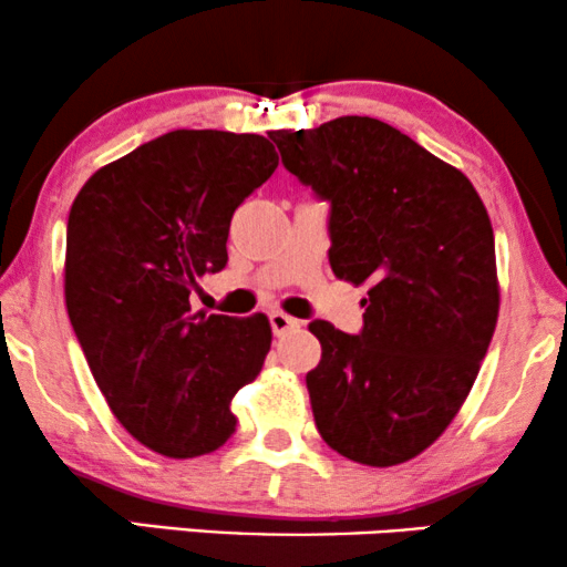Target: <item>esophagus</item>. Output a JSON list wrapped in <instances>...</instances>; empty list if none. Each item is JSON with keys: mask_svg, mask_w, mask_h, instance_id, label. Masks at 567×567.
<instances>
[{"mask_svg": "<svg viewBox=\"0 0 567 567\" xmlns=\"http://www.w3.org/2000/svg\"><path fill=\"white\" fill-rule=\"evenodd\" d=\"M268 317H270V328H274V336L278 338L299 328V320H293V317H289L286 312H278V309H274Z\"/></svg>", "mask_w": 567, "mask_h": 567, "instance_id": "obj_1", "label": "esophagus"}]
</instances>
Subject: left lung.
Returning <instances> with one entry per match:
<instances>
[{
	"instance_id": "left-lung-1",
	"label": "left lung",
	"mask_w": 567,
	"mask_h": 567,
	"mask_svg": "<svg viewBox=\"0 0 567 567\" xmlns=\"http://www.w3.org/2000/svg\"><path fill=\"white\" fill-rule=\"evenodd\" d=\"M330 204V268L369 284L359 336L315 320L307 374L324 444L369 467L429 449L460 413L498 322L495 239L460 169L367 115L270 136Z\"/></svg>"
}]
</instances>
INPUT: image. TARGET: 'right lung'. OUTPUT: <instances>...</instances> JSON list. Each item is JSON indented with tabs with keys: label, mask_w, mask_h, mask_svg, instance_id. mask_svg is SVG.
<instances>
[{
	"label": "right lung",
	"mask_w": 567,
	"mask_h": 567,
	"mask_svg": "<svg viewBox=\"0 0 567 567\" xmlns=\"http://www.w3.org/2000/svg\"><path fill=\"white\" fill-rule=\"evenodd\" d=\"M266 136L169 131L100 167L66 224L64 297L113 415L152 452L188 460L235 433L229 402L270 351L266 315L193 312L227 266L235 208L274 175Z\"/></svg>",
	"instance_id": "obj_1"
}]
</instances>
